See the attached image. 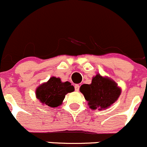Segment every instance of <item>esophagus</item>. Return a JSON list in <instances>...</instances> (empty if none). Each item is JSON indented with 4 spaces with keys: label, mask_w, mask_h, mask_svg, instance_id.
<instances>
[{
    "label": "esophagus",
    "mask_w": 147,
    "mask_h": 147,
    "mask_svg": "<svg viewBox=\"0 0 147 147\" xmlns=\"http://www.w3.org/2000/svg\"><path fill=\"white\" fill-rule=\"evenodd\" d=\"M75 91H76V92H79V90H80V86H79L78 84H75Z\"/></svg>",
    "instance_id": "34e87169"
}]
</instances>
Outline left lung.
<instances>
[{
    "label": "left lung",
    "mask_w": 147,
    "mask_h": 147,
    "mask_svg": "<svg viewBox=\"0 0 147 147\" xmlns=\"http://www.w3.org/2000/svg\"><path fill=\"white\" fill-rule=\"evenodd\" d=\"M80 92L93 110L106 109L112 105L120 96L121 91L116 83L109 78L96 75L91 84H82Z\"/></svg>",
    "instance_id": "1"
}]
</instances>
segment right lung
<instances>
[{
    "mask_svg": "<svg viewBox=\"0 0 147 147\" xmlns=\"http://www.w3.org/2000/svg\"><path fill=\"white\" fill-rule=\"evenodd\" d=\"M74 90L75 88L70 82H61L59 78L53 77L37 88L36 95L43 104L55 108L61 104L66 94Z\"/></svg>",
    "mask_w": 147,
    "mask_h": 147,
    "instance_id": "add662e5",
    "label": "right lung"
}]
</instances>
